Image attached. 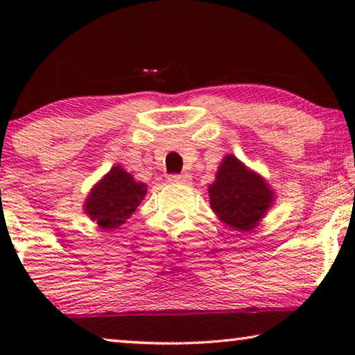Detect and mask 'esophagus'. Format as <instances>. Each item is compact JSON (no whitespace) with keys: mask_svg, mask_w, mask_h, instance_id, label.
Segmentation results:
<instances>
[{"mask_svg":"<svg viewBox=\"0 0 355 355\" xmlns=\"http://www.w3.org/2000/svg\"><path fill=\"white\" fill-rule=\"evenodd\" d=\"M168 179H169V182H173V184H184V186H189L192 178L189 176V174H171Z\"/></svg>","mask_w":355,"mask_h":355,"instance_id":"34e87169","label":"esophagus"}]
</instances>
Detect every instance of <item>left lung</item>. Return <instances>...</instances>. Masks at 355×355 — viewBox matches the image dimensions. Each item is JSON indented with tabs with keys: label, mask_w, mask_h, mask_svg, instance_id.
Returning a JSON list of instances; mask_svg holds the SVG:
<instances>
[{
	"label": "left lung",
	"mask_w": 355,
	"mask_h": 355,
	"mask_svg": "<svg viewBox=\"0 0 355 355\" xmlns=\"http://www.w3.org/2000/svg\"><path fill=\"white\" fill-rule=\"evenodd\" d=\"M210 205L220 220L234 231H252L275 202L265 179L250 171L234 155H226L208 187Z\"/></svg>",
	"instance_id": "obj_1"
}]
</instances>
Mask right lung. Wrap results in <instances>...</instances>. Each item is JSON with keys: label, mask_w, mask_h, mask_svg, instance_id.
<instances>
[{"label": "right lung", "mask_w": 355, "mask_h": 355, "mask_svg": "<svg viewBox=\"0 0 355 355\" xmlns=\"http://www.w3.org/2000/svg\"><path fill=\"white\" fill-rule=\"evenodd\" d=\"M145 193L147 186L144 182L135 181L121 166H113L92 189L84 210L101 230H116L132 216Z\"/></svg>", "instance_id": "obj_1"}]
</instances>
